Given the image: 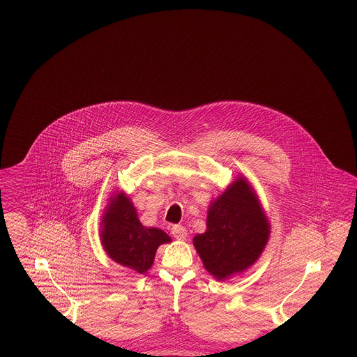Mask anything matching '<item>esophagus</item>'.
Returning <instances> with one entry per match:
<instances>
[{
  "label": "esophagus",
  "mask_w": 357,
  "mask_h": 357,
  "mask_svg": "<svg viewBox=\"0 0 357 357\" xmlns=\"http://www.w3.org/2000/svg\"><path fill=\"white\" fill-rule=\"evenodd\" d=\"M172 234L178 241H184L187 238V229L183 225H173L172 227Z\"/></svg>",
  "instance_id": "1"
}]
</instances>
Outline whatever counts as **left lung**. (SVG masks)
Wrapping results in <instances>:
<instances>
[{"label": "left lung", "instance_id": "8db88e82", "mask_svg": "<svg viewBox=\"0 0 357 357\" xmlns=\"http://www.w3.org/2000/svg\"><path fill=\"white\" fill-rule=\"evenodd\" d=\"M206 232L194 238L204 268L218 280L250 268L268 243L271 225L253 187L238 177L208 206Z\"/></svg>", "mask_w": 357, "mask_h": 357}]
</instances>
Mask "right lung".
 Instances as JSON below:
<instances>
[{"label":"right lung","mask_w":357,"mask_h":357,"mask_svg":"<svg viewBox=\"0 0 357 357\" xmlns=\"http://www.w3.org/2000/svg\"><path fill=\"white\" fill-rule=\"evenodd\" d=\"M100 238L105 253L122 266L146 273L156 249L172 239L159 228L144 227L130 199L119 192L109 199L102 220Z\"/></svg>","instance_id":"add662e5"}]
</instances>
